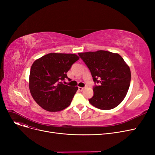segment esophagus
Wrapping results in <instances>:
<instances>
[{
	"label": "esophagus",
	"mask_w": 155,
	"mask_h": 155,
	"mask_svg": "<svg viewBox=\"0 0 155 155\" xmlns=\"http://www.w3.org/2000/svg\"><path fill=\"white\" fill-rule=\"evenodd\" d=\"M84 89V87H78V90L80 91H82Z\"/></svg>",
	"instance_id": "34e87169"
}]
</instances>
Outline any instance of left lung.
I'll return each instance as SVG.
<instances>
[{
  "instance_id": "1",
  "label": "left lung",
  "mask_w": 155,
  "mask_h": 155,
  "mask_svg": "<svg viewBox=\"0 0 155 155\" xmlns=\"http://www.w3.org/2000/svg\"><path fill=\"white\" fill-rule=\"evenodd\" d=\"M90 70L94 82V95L88 99L93 106L101 110L116 107L124 100L131 82V71L117 53L99 50L79 53Z\"/></svg>"
}]
</instances>
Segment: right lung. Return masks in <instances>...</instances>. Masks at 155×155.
<instances>
[{
  "label": "right lung",
  "mask_w": 155,
  "mask_h": 155,
  "mask_svg": "<svg viewBox=\"0 0 155 155\" xmlns=\"http://www.w3.org/2000/svg\"><path fill=\"white\" fill-rule=\"evenodd\" d=\"M80 58L75 54L49 53L32 64L29 87L32 98L45 110L57 112L70 105L77 87L63 84L67 73Z\"/></svg>",
  "instance_id": "1"
}]
</instances>
